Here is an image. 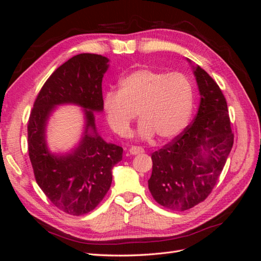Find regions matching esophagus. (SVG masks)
<instances>
[{"instance_id":"esophagus-1","label":"esophagus","mask_w":261,"mask_h":261,"mask_svg":"<svg viewBox=\"0 0 261 261\" xmlns=\"http://www.w3.org/2000/svg\"><path fill=\"white\" fill-rule=\"evenodd\" d=\"M145 151V150L141 148V147H137V146H133L129 148V153L132 155H136V154H139V153H143Z\"/></svg>"}]
</instances>
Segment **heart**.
<instances>
[{
    "instance_id": "heart-1",
    "label": "heart",
    "mask_w": 261,
    "mask_h": 261,
    "mask_svg": "<svg viewBox=\"0 0 261 261\" xmlns=\"http://www.w3.org/2000/svg\"><path fill=\"white\" fill-rule=\"evenodd\" d=\"M118 91L107 92L103 110L115 134L126 137L138 113V136L170 140L185 129L194 107L191 82L181 74L140 68L120 81Z\"/></svg>"
}]
</instances>
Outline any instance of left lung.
<instances>
[{
  "label": "left lung",
  "instance_id": "8db88e82",
  "mask_svg": "<svg viewBox=\"0 0 261 261\" xmlns=\"http://www.w3.org/2000/svg\"><path fill=\"white\" fill-rule=\"evenodd\" d=\"M200 94L198 112L184 132L151 155L149 191L161 206L184 211L215 187L234 141L226 100L206 70L193 65Z\"/></svg>",
  "mask_w": 261,
  "mask_h": 261
}]
</instances>
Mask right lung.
<instances>
[{"instance_id":"1","label":"right lung","mask_w":261,"mask_h":261,"mask_svg":"<svg viewBox=\"0 0 261 261\" xmlns=\"http://www.w3.org/2000/svg\"><path fill=\"white\" fill-rule=\"evenodd\" d=\"M110 60L82 53L62 64L37 96L28 122V151L37 184L62 211L83 216L92 211L112 183V169L122 160L123 148L103 140L94 112L103 111L102 78ZM74 104L83 109V136L65 154H53L46 144V126L56 107Z\"/></svg>"}]
</instances>
